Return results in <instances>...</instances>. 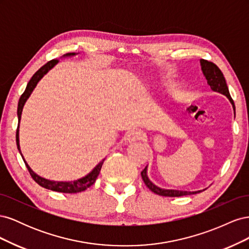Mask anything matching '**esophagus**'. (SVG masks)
I'll return each instance as SVG.
<instances>
[{"instance_id": "esophagus-1", "label": "esophagus", "mask_w": 249, "mask_h": 249, "mask_svg": "<svg viewBox=\"0 0 249 249\" xmlns=\"http://www.w3.org/2000/svg\"><path fill=\"white\" fill-rule=\"evenodd\" d=\"M142 137V133L139 130H133L130 131L126 135V140L129 142H135V141H138L140 140Z\"/></svg>"}]
</instances>
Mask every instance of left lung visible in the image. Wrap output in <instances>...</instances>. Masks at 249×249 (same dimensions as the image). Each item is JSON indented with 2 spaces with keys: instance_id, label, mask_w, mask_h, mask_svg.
<instances>
[{
  "instance_id": "1",
  "label": "left lung",
  "mask_w": 249,
  "mask_h": 249,
  "mask_svg": "<svg viewBox=\"0 0 249 249\" xmlns=\"http://www.w3.org/2000/svg\"><path fill=\"white\" fill-rule=\"evenodd\" d=\"M200 65H201V71L205 74V77L208 81V84L210 85L211 89L214 90V91H217L219 93L224 94L225 96H228V99L230 100V102L232 105V108L235 110V104H233V101L231 97L230 91H229V87L227 85V82H225L224 76L222 71L219 70L215 63L208 61V60L201 59L200 60ZM141 177L143 182L147 186L148 189L150 191H153L154 193L161 195V196H169V197H178V196H184V195H190V194H196L199 192H202L203 190H199V191H194V192H190V191H179V190H167V189H161V188L157 187L156 185H154L147 178L146 175V167L141 171ZM206 190V189H205Z\"/></svg>"
}]
</instances>
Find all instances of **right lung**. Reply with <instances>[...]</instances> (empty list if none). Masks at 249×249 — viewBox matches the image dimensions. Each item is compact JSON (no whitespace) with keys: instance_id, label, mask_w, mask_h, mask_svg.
Returning <instances> with one entry per match:
<instances>
[{"instance_id":"1","label":"right lung","mask_w":249,"mask_h":249,"mask_svg":"<svg viewBox=\"0 0 249 249\" xmlns=\"http://www.w3.org/2000/svg\"><path fill=\"white\" fill-rule=\"evenodd\" d=\"M72 55H74V53H69V54H66V56H72ZM57 62H58L57 59L51 60V61H49L48 63H46L43 66H41L40 69L33 74V77L31 78V80L29 81L28 85L26 87V90L24 91V93L20 95L19 101H18V126H19V120H20V116H21V111H22V108H24V105H25L26 101L29 99L30 94L32 93L33 89L37 85V83L39 82V80L44 76V74H46L51 69H53V67L56 65ZM18 130H17V145H18V148L19 153H20L19 140H18ZM20 155H21V153H20ZM22 160H24L26 166H27V168L30 172V176L32 177V178L35 180L37 184H38L41 187H43V188H46V189L53 190V191H56V192H62V193H78V192L85 191L87 188H89L90 186H92L95 182L97 176H99L101 168L103 166V163L105 161V159L103 161H101L94 167V169L89 173V175H87L86 177L82 178L80 179L73 180V182H54V180L46 179V178H43L39 176H37L36 173L33 172L32 169L29 167V165L25 161L24 157H22Z\"/></svg>"}]
</instances>
